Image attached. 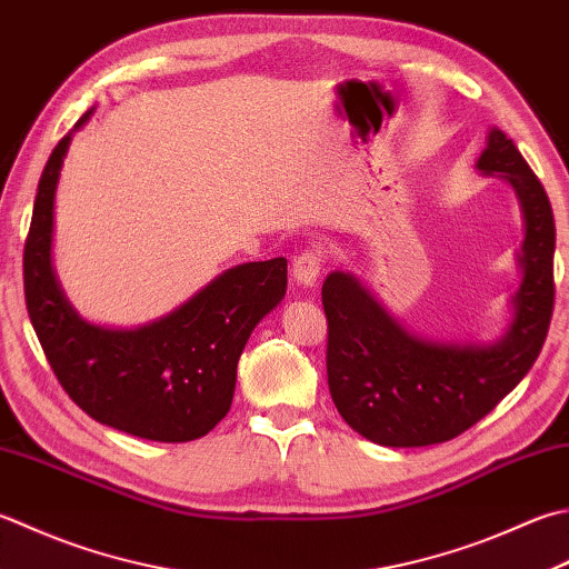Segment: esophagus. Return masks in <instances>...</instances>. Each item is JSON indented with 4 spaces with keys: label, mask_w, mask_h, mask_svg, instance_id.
<instances>
[{
    "label": "esophagus",
    "mask_w": 569,
    "mask_h": 569,
    "mask_svg": "<svg viewBox=\"0 0 569 569\" xmlns=\"http://www.w3.org/2000/svg\"><path fill=\"white\" fill-rule=\"evenodd\" d=\"M322 271V253L320 251H303L293 261V278L300 288H310L318 286V278Z\"/></svg>",
    "instance_id": "esophagus-1"
}]
</instances>
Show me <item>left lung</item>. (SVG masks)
Here are the masks:
<instances>
[{
    "instance_id": "left-lung-1",
    "label": "left lung",
    "mask_w": 569,
    "mask_h": 569,
    "mask_svg": "<svg viewBox=\"0 0 569 569\" xmlns=\"http://www.w3.org/2000/svg\"><path fill=\"white\" fill-rule=\"evenodd\" d=\"M476 170L518 197L520 283L493 342H443L409 332L358 276L322 283L328 387L340 417L380 447H431L471 429L513 392L538 360L552 318L555 219L536 172L503 130L491 128Z\"/></svg>"
}]
</instances>
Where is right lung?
I'll return each instance as SVG.
<instances>
[{
  "mask_svg": "<svg viewBox=\"0 0 569 569\" xmlns=\"http://www.w3.org/2000/svg\"><path fill=\"white\" fill-rule=\"evenodd\" d=\"M96 108L56 144L43 167L24 247V296L47 360L88 417L132 437L180 443L227 417L237 365L253 328L281 303L288 261H249L219 273L170 313L138 328L88 322L53 271V202L61 167Z\"/></svg>",
  "mask_w": 569,
  "mask_h": 569,
  "instance_id": "obj_1",
  "label": "right lung"
}]
</instances>
